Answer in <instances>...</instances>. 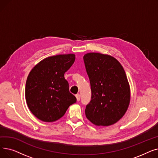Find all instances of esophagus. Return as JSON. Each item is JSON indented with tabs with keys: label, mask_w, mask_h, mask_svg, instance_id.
Segmentation results:
<instances>
[{
	"label": "esophagus",
	"mask_w": 158,
	"mask_h": 158,
	"mask_svg": "<svg viewBox=\"0 0 158 158\" xmlns=\"http://www.w3.org/2000/svg\"><path fill=\"white\" fill-rule=\"evenodd\" d=\"M76 98H77V101H80V98H81V95L79 94H77L76 95Z\"/></svg>",
	"instance_id": "esophagus-1"
}]
</instances>
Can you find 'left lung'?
I'll list each match as a JSON object with an SVG mask.
<instances>
[{
    "mask_svg": "<svg viewBox=\"0 0 158 158\" xmlns=\"http://www.w3.org/2000/svg\"><path fill=\"white\" fill-rule=\"evenodd\" d=\"M92 100L86 106V118L97 126H110L126 113L131 89L123 66L114 57L98 52L85 54Z\"/></svg>",
    "mask_w": 158,
    "mask_h": 158,
    "instance_id": "1",
    "label": "left lung"
}]
</instances>
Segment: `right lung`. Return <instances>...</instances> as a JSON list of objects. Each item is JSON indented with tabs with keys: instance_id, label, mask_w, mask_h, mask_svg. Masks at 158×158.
<instances>
[{
	"instance_id": "obj_1",
	"label": "right lung",
	"mask_w": 158,
	"mask_h": 158,
	"mask_svg": "<svg viewBox=\"0 0 158 158\" xmlns=\"http://www.w3.org/2000/svg\"><path fill=\"white\" fill-rule=\"evenodd\" d=\"M75 60L74 54L47 57L29 72L26 84V100L31 113L39 120L45 122L59 120L69 106L76 102L64 77Z\"/></svg>"
}]
</instances>
